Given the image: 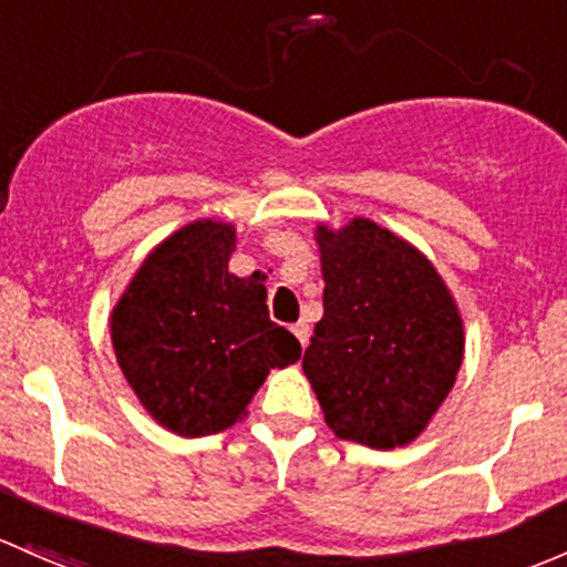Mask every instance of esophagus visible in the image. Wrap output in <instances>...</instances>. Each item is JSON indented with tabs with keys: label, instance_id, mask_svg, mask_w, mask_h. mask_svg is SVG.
Segmentation results:
<instances>
[{
	"label": "esophagus",
	"instance_id": "obj_1",
	"mask_svg": "<svg viewBox=\"0 0 567 567\" xmlns=\"http://www.w3.org/2000/svg\"><path fill=\"white\" fill-rule=\"evenodd\" d=\"M290 331L296 333V339H299V342H301V348H303V344L309 342V326L303 323V320H299V323H293V326H290Z\"/></svg>",
	"mask_w": 567,
	"mask_h": 567
}]
</instances>
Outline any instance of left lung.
Segmentation results:
<instances>
[{
  "label": "left lung",
  "mask_w": 567,
  "mask_h": 567,
  "mask_svg": "<svg viewBox=\"0 0 567 567\" xmlns=\"http://www.w3.org/2000/svg\"><path fill=\"white\" fill-rule=\"evenodd\" d=\"M318 244L323 318L301 367L326 424L372 449L410 443L454 389L464 353L456 303L419 249L369 219L320 228Z\"/></svg>",
  "instance_id": "obj_1"
}]
</instances>
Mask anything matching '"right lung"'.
I'll list each match as a JSON object with an SVG mask.
<instances>
[{"instance_id":"add662e5","label":"right lung","mask_w":567,"mask_h":567,"mask_svg":"<svg viewBox=\"0 0 567 567\" xmlns=\"http://www.w3.org/2000/svg\"><path fill=\"white\" fill-rule=\"evenodd\" d=\"M234 244L230 225H187L143 260L113 309L124 378L143 408L184 437L236 424L268 369L301 359L299 339L268 318L258 274L228 271Z\"/></svg>"}]
</instances>
